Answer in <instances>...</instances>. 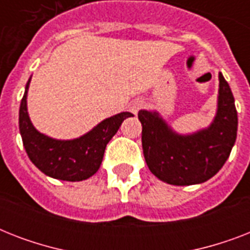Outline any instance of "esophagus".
Masks as SVG:
<instances>
[{"label": "esophagus", "instance_id": "obj_1", "mask_svg": "<svg viewBox=\"0 0 250 250\" xmlns=\"http://www.w3.org/2000/svg\"><path fill=\"white\" fill-rule=\"evenodd\" d=\"M144 104L145 102L143 101V100H135V101H132L131 104H129V111L132 114H137L139 113V110H141L143 107H144Z\"/></svg>", "mask_w": 250, "mask_h": 250}]
</instances>
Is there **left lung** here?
I'll return each instance as SVG.
<instances>
[{
	"label": "left lung",
	"mask_w": 250,
	"mask_h": 250,
	"mask_svg": "<svg viewBox=\"0 0 250 250\" xmlns=\"http://www.w3.org/2000/svg\"><path fill=\"white\" fill-rule=\"evenodd\" d=\"M141 143L149 170L172 186L200 184L213 178L229 157L237 135V111L229 83L219 72L218 109L208 128L176 133L157 111L140 110Z\"/></svg>",
	"instance_id": "obj_1"
}]
</instances>
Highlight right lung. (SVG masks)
<instances>
[{"label":"right lung","mask_w":250,"mask_h":250,"mask_svg":"<svg viewBox=\"0 0 250 250\" xmlns=\"http://www.w3.org/2000/svg\"><path fill=\"white\" fill-rule=\"evenodd\" d=\"M31 78L25 85L19 109V131L29 160L50 178L80 182L90 178L101 166L107 143L117 133L125 118L133 117L123 111L106 118L93 129L74 140H57L39 132L33 127L27 111V93Z\"/></svg>","instance_id":"obj_1"}]
</instances>
